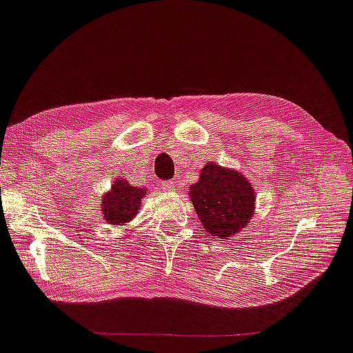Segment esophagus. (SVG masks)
Returning a JSON list of instances; mask_svg holds the SVG:
<instances>
[{
	"label": "esophagus",
	"instance_id": "esophagus-1",
	"mask_svg": "<svg viewBox=\"0 0 353 353\" xmlns=\"http://www.w3.org/2000/svg\"><path fill=\"white\" fill-rule=\"evenodd\" d=\"M161 186H162V190H163V191H174V188H176V182H171V181H168V182H162V183H161Z\"/></svg>",
	"mask_w": 353,
	"mask_h": 353
}]
</instances>
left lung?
Listing matches in <instances>:
<instances>
[{"mask_svg":"<svg viewBox=\"0 0 353 353\" xmlns=\"http://www.w3.org/2000/svg\"><path fill=\"white\" fill-rule=\"evenodd\" d=\"M190 199L206 232L226 240L250 225L257 196L240 171L208 162L190 186Z\"/></svg>","mask_w":353,"mask_h":353,"instance_id":"8db88e82","label":"left lung"}]
</instances>
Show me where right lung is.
<instances>
[{
	"label": "right lung",
	"instance_id": "add662e5",
	"mask_svg": "<svg viewBox=\"0 0 353 353\" xmlns=\"http://www.w3.org/2000/svg\"><path fill=\"white\" fill-rule=\"evenodd\" d=\"M147 188H136L125 179H116L112 188L101 199L102 217L108 225L123 226L130 223L139 212Z\"/></svg>",
	"mask_w": 353,
	"mask_h": 353
}]
</instances>
